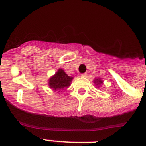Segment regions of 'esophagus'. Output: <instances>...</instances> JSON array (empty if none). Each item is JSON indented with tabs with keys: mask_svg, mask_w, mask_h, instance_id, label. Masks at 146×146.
<instances>
[{
	"mask_svg": "<svg viewBox=\"0 0 146 146\" xmlns=\"http://www.w3.org/2000/svg\"><path fill=\"white\" fill-rule=\"evenodd\" d=\"M86 76H87L86 73H82V74H81V76H82V77H86Z\"/></svg>",
	"mask_w": 146,
	"mask_h": 146,
	"instance_id": "obj_1",
	"label": "esophagus"
}]
</instances>
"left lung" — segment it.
<instances>
[{
  "label": "left lung",
  "mask_w": 146,
  "mask_h": 146,
  "mask_svg": "<svg viewBox=\"0 0 146 146\" xmlns=\"http://www.w3.org/2000/svg\"><path fill=\"white\" fill-rule=\"evenodd\" d=\"M93 82H95L96 86H97L98 87H99L100 86H102V85L103 84V81H102V80L101 78H97V79L93 80Z\"/></svg>",
  "instance_id": "left-lung-1"
}]
</instances>
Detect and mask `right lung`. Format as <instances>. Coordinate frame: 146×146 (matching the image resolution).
Listing matches in <instances>:
<instances>
[{"instance_id":"add662e5","label":"right lung","mask_w":146,"mask_h":146,"mask_svg":"<svg viewBox=\"0 0 146 146\" xmlns=\"http://www.w3.org/2000/svg\"><path fill=\"white\" fill-rule=\"evenodd\" d=\"M73 77L70 76L64 72V70L58 69V70L48 80V86L50 89L54 91L60 92L66 88H68L70 86Z\"/></svg>"}]
</instances>
